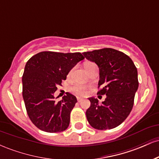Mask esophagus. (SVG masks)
<instances>
[{
  "label": "esophagus",
  "instance_id": "34e87169",
  "mask_svg": "<svg viewBox=\"0 0 159 159\" xmlns=\"http://www.w3.org/2000/svg\"><path fill=\"white\" fill-rule=\"evenodd\" d=\"M77 100H78V102H81L83 101V98H80V97H78V98H77Z\"/></svg>",
  "mask_w": 159,
  "mask_h": 159
}]
</instances>
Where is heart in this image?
I'll use <instances>...</instances> for the list:
<instances>
[{
	"label": "heart",
	"mask_w": 159,
	"mask_h": 159,
	"mask_svg": "<svg viewBox=\"0 0 159 159\" xmlns=\"http://www.w3.org/2000/svg\"><path fill=\"white\" fill-rule=\"evenodd\" d=\"M94 64V63H91V62H87L85 63L84 64V67H87L90 66ZM71 72H69V75H70ZM72 92L75 93V94L77 95H80V96H83V95H85L86 93H87V87H85L84 85L82 84H76L72 88Z\"/></svg>",
	"instance_id": "b5f03b06"
}]
</instances>
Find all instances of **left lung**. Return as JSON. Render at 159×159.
Returning <instances> with one entry per match:
<instances>
[{
    "instance_id": "8db88e82",
    "label": "left lung",
    "mask_w": 159,
    "mask_h": 159,
    "mask_svg": "<svg viewBox=\"0 0 159 159\" xmlns=\"http://www.w3.org/2000/svg\"><path fill=\"white\" fill-rule=\"evenodd\" d=\"M99 69L97 94L106 95L102 104L97 98H89L90 106L86 116L93 128L111 129L120 125L132 111L138 88V70L129 56L113 48H102L83 53Z\"/></svg>"
}]
</instances>
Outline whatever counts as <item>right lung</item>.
<instances>
[{
    "label": "right lung",
    "instance_id": "1",
    "mask_svg": "<svg viewBox=\"0 0 159 159\" xmlns=\"http://www.w3.org/2000/svg\"><path fill=\"white\" fill-rule=\"evenodd\" d=\"M80 52H42L27 62L22 76V96L27 115L34 125L46 132H61L67 129L70 113L77 98L66 93L61 101L54 93L63 80L79 61Z\"/></svg>",
    "mask_w": 159,
    "mask_h": 159
}]
</instances>
